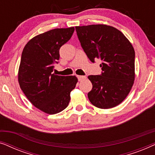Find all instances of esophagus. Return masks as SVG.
I'll return each instance as SVG.
<instances>
[{"label": "esophagus", "mask_w": 155, "mask_h": 155, "mask_svg": "<svg viewBox=\"0 0 155 155\" xmlns=\"http://www.w3.org/2000/svg\"><path fill=\"white\" fill-rule=\"evenodd\" d=\"M77 78L79 81H82V80H83L87 78L86 76H83V75H77Z\"/></svg>", "instance_id": "1"}]
</instances>
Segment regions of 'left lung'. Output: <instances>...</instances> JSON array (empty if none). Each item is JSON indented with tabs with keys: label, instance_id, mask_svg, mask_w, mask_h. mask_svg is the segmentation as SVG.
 <instances>
[{
	"label": "left lung",
	"instance_id": "obj_1",
	"mask_svg": "<svg viewBox=\"0 0 155 155\" xmlns=\"http://www.w3.org/2000/svg\"><path fill=\"white\" fill-rule=\"evenodd\" d=\"M82 49L92 63L100 59L101 73L89 75L92 89L89 100L100 109H111L128 96L135 79V51L121 31L113 27H75Z\"/></svg>",
	"mask_w": 155,
	"mask_h": 155
}]
</instances>
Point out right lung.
<instances>
[{
	"instance_id": "obj_1",
	"label": "right lung",
	"mask_w": 155,
	"mask_h": 155,
	"mask_svg": "<svg viewBox=\"0 0 155 155\" xmlns=\"http://www.w3.org/2000/svg\"><path fill=\"white\" fill-rule=\"evenodd\" d=\"M74 27L54 29L32 38L22 51L18 81L32 104L48 114L62 111L68 105L78 78L52 73L58 63L59 50L71 39Z\"/></svg>"
}]
</instances>
